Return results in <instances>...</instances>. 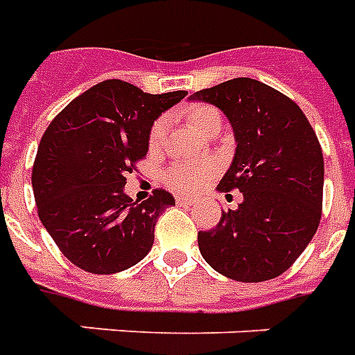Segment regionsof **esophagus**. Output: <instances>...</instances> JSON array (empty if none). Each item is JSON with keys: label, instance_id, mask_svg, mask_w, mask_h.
Masks as SVG:
<instances>
[{"label": "esophagus", "instance_id": "esophagus-1", "mask_svg": "<svg viewBox=\"0 0 355 355\" xmlns=\"http://www.w3.org/2000/svg\"><path fill=\"white\" fill-rule=\"evenodd\" d=\"M175 202H178L180 206H191L195 200H193L191 197H178L175 198Z\"/></svg>", "mask_w": 355, "mask_h": 355}]
</instances>
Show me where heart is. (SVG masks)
<instances>
[{"instance_id": "b5f03b06", "label": "heart", "mask_w": 355, "mask_h": 355, "mask_svg": "<svg viewBox=\"0 0 355 355\" xmlns=\"http://www.w3.org/2000/svg\"><path fill=\"white\" fill-rule=\"evenodd\" d=\"M185 116L189 120V125L197 133H205L210 125L222 124V114L220 110L212 107V105H205V103H197L191 105L189 109L185 110ZM166 122L164 120H157L149 132V145L150 149L158 147V143L162 141L164 135ZM216 164L212 162H189V164H175L172 166L168 173H166V183L172 189L180 191V193H195L200 189L214 173H216Z\"/></svg>"}]
</instances>
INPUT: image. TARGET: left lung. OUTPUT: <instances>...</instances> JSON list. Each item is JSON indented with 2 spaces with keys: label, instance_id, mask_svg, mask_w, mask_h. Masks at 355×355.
<instances>
[{
  "label": "left lung",
  "instance_id": "obj_1",
  "mask_svg": "<svg viewBox=\"0 0 355 355\" xmlns=\"http://www.w3.org/2000/svg\"><path fill=\"white\" fill-rule=\"evenodd\" d=\"M216 105L235 133V157L218 189H239L237 210L198 231L206 262L225 277L260 283L285 273L315 235L323 206V153L300 107L252 78L191 95Z\"/></svg>",
  "mask_w": 355,
  "mask_h": 355
}]
</instances>
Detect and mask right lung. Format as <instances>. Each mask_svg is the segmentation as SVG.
<instances>
[{
	"label": "right lung",
	"mask_w": 355,
	"mask_h": 355,
	"mask_svg": "<svg viewBox=\"0 0 355 355\" xmlns=\"http://www.w3.org/2000/svg\"><path fill=\"white\" fill-rule=\"evenodd\" d=\"M187 92L153 95L122 80H105L53 118L37 147L32 189L37 216L70 262L99 275L143 260L155 225L175 205L164 189L133 202L125 173L149 150V132Z\"/></svg>",
	"instance_id": "add662e5"
}]
</instances>
